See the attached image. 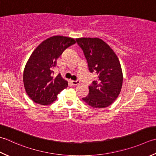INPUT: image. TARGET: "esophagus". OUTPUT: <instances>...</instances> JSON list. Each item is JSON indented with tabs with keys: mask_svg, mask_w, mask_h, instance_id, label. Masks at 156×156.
<instances>
[{
	"mask_svg": "<svg viewBox=\"0 0 156 156\" xmlns=\"http://www.w3.org/2000/svg\"><path fill=\"white\" fill-rule=\"evenodd\" d=\"M71 83H72V85H74V86H76V85L79 84V83H80V82H79V81H78V80H76V81H74V80H71Z\"/></svg>",
	"mask_w": 156,
	"mask_h": 156,
	"instance_id": "obj_1",
	"label": "esophagus"
}]
</instances>
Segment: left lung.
Listing matches in <instances>:
<instances>
[{
	"instance_id": "8db88e82",
	"label": "left lung",
	"mask_w": 156,
	"mask_h": 156,
	"mask_svg": "<svg viewBox=\"0 0 156 156\" xmlns=\"http://www.w3.org/2000/svg\"><path fill=\"white\" fill-rule=\"evenodd\" d=\"M76 40L83 51L88 70L97 78V80L88 87L89 93L82 100L93 108L108 107L118 98L122 87V70L118 57L112 48L99 38Z\"/></svg>"
}]
</instances>
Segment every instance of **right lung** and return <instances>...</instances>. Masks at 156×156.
<instances>
[{
	"label": "right lung",
	"instance_id": "right-lung-1",
	"mask_svg": "<svg viewBox=\"0 0 156 156\" xmlns=\"http://www.w3.org/2000/svg\"><path fill=\"white\" fill-rule=\"evenodd\" d=\"M76 43L72 38L54 36L41 42L33 51L23 70L26 92L34 102L48 105L68 87V82L58 74L53 76L57 59L67 48Z\"/></svg>",
	"mask_w": 156,
	"mask_h": 156
}]
</instances>
